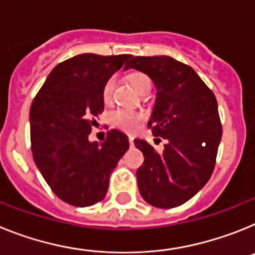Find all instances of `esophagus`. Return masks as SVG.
<instances>
[{"label":"esophagus","instance_id":"34e87169","mask_svg":"<svg viewBox=\"0 0 255 255\" xmlns=\"http://www.w3.org/2000/svg\"><path fill=\"white\" fill-rule=\"evenodd\" d=\"M128 141H129V145H130V146L133 145V137L129 136V138H128Z\"/></svg>","mask_w":255,"mask_h":255}]
</instances>
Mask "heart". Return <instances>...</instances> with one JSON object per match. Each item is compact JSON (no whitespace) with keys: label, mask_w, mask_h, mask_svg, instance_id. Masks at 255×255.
<instances>
[{"label":"heart","mask_w":255,"mask_h":255,"mask_svg":"<svg viewBox=\"0 0 255 255\" xmlns=\"http://www.w3.org/2000/svg\"><path fill=\"white\" fill-rule=\"evenodd\" d=\"M128 81L132 85V87L141 94L143 91L150 90V79L146 74L141 72H133L128 75ZM115 87V78H109L105 82V85L103 87V99L105 103H109L112 100L113 91ZM110 123L114 126L115 128H118L125 132H134L137 128L140 127L141 117L140 113L133 112V110L127 109H115L114 112L110 113Z\"/></svg>","instance_id":"heart-1"}]
</instances>
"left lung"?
<instances>
[{
  "mask_svg": "<svg viewBox=\"0 0 255 255\" xmlns=\"http://www.w3.org/2000/svg\"><path fill=\"white\" fill-rule=\"evenodd\" d=\"M129 59L125 70L145 73L156 87L147 125L155 137L165 140L161 152L145 140H134L145 158L136 172L138 190L152 207H178L198 194L213 173L222 137L218 104L191 66L169 56Z\"/></svg>",
  "mask_w": 255,
  "mask_h": 255,
  "instance_id": "1",
  "label": "left lung"
}]
</instances>
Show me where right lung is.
<instances>
[{"mask_svg":"<svg viewBox=\"0 0 255 255\" xmlns=\"http://www.w3.org/2000/svg\"><path fill=\"white\" fill-rule=\"evenodd\" d=\"M129 57H70L55 66L33 100V159L51 190L68 204L82 208L103 200L113 169L129 147L128 137L117 129L101 143L88 140L104 112V85Z\"/></svg>","mask_w":255,"mask_h":255,"instance_id":"obj_1","label":"right lung"}]
</instances>
